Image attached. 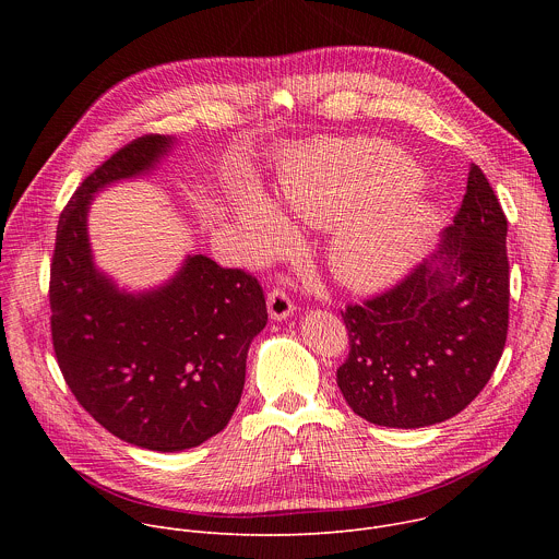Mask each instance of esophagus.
I'll return each instance as SVG.
<instances>
[{"instance_id": "1", "label": "esophagus", "mask_w": 559, "mask_h": 559, "mask_svg": "<svg viewBox=\"0 0 559 559\" xmlns=\"http://www.w3.org/2000/svg\"><path fill=\"white\" fill-rule=\"evenodd\" d=\"M294 309H296V307H294L292 298H289L283 289L274 287V289L267 294V311H270V316L274 318V321H283V318H287Z\"/></svg>"}]
</instances>
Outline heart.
<instances>
[{
    "mask_svg": "<svg viewBox=\"0 0 559 559\" xmlns=\"http://www.w3.org/2000/svg\"><path fill=\"white\" fill-rule=\"evenodd\" d=\"M420 173L405 154L358 141L305 156L283 179L287 205L316 225L336 223L330 265L338 281L376 289L403 276L420 257L433 216L416 199ZM254 254L267 257L289 241L276 205L248 192L236 205Z\"/></svg>",
    "mask_w": 559,
    "mask_h": 559,
    "instance_id": "obj_1",
    "label": "heart"
}]
</instances>
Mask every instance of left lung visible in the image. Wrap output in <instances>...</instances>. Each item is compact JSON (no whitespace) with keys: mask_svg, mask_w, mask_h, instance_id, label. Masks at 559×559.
I'll return each instance as SVG.
<instances>
[{"mask_svg":"<svg viewBox=\"0 0 559 559\" xmlns=\"http://www.w3.org/2000/svg\"><path fill=\"white\" fill-rule=\"evenodd\" d=\"M507 216L471 164L466 194L431 261L341 313L349 356L336 371L360 418L418 429L460 414L485 389L509 332Z\"/></svg>","mask_w":559,"mask_h":559,"instance_id":"8db88e82","label":"left lung"}]
</instances>
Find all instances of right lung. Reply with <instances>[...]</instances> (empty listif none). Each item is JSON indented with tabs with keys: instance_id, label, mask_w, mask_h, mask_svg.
I'll list each match as a JSON object with an SVG mask.
<instances>
[{
	"instance_id": "1",
	"label": "right lung",
	"mask_w": 559,
	"mask_h": 559,
	"mask_svg": "<svg viewBox=\"0 0 559 559\" xmlns=\"http://www.w3.org/2000/svg\"><path fill=\"white\" fill-rule=\"evenodd\" d=\"M170 136L145 134L74 190L50 263V334L66 384L104 429L152 451L205 442L229 423L246 384L252 338L267 323L257 276L197 254L164 287L119 292L91 257L93 194L162 158Z\"/></svg>"
}]
</instances>
